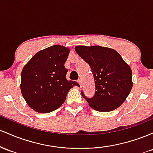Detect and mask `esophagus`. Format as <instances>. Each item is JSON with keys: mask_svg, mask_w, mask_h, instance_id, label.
<instances>
[{"mask_svg": "<svg viewBox=\"0 0 153 153\" xmlns=\"http://www.w3.org/2000/svg\"><path fill=\"white\" fill-rule=\"evenodd\" d=\"M77 82H78V83L79 84V85L81 86V87H82V81L81 79H78V81H77Z\"/></svg>", "mask_w": 153, "mask_h": 153, "instance_id": "1", "label": "esophagus"}]
</instances>
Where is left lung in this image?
Instances as JSON below:
<instances>
[{
	"mask_svg": "<svg viewBox=\"0 0 153 153\" xmlns=\"http://www.w3.org/2000/svg\"><path fill=\"white\" fill-rule=\"evenodd\" d=\"M76 53L90 65L95 84L92 98L82 95L92 108L109 112L118 108L131 92L132 72L130 66L114 49L101 46L75 47Z\"/></svg>",
	"mask_w": 153,
	"mask_h": 153,
	"instance_id": "obj_1",
	"label": "left lung"
}]
</instances>
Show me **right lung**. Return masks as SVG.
I'll return each instance as SVG.
<instances>
[{
  "instance_id": "right-lung-1",
  "label": "right lung",
  "mask_w": 153,
  "mask_h": 153,
  "mask_svg": "<svg viewBox=\"0 0 153 153\" xmlns=\"http://www.w3.org/2000/svg\"><path fill=\"white\" fill-rule=\"evenodd\" d=\"M70 49L56 45L37 53L22 71L20 88L27 105L40 114L61 107L76 82L68 81L64 63Z\"/></svg>"
}]
</instances>
